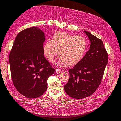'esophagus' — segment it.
<instances>
[{
	"mask_svg": "<svg viewBox=\"0 0 121 121\" xmlns=\"http://www.w3.org/2000/svg\"><path fill=\"white\" fill-rule=\"evenodd\" d=\"M55 71H56V72L57 73V74H60V73H61V71L60 69H58L57 68H56L55 69Z\"/></svg>",
	"mask_w": 121,
	"mask_h": 121,
	"instance_id": "1",
	"label": "esophagus"
}]
</instances>
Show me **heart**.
Returning a JSON list of instances; mask_svg holds the SVG:
<instances>
[{"mask_svg": "<svg viewBox=\"0 0 121 121\" xmlns=\"http://www.w3.org/2000/svg\"><path fill=\"white\" fill-rule=\"evenodd\" d=\"M86 40L81 36H74L67 33L57 32L52 42H46L43 46V53L50 62H53L58 54L61 65L71 67L81 60L87 49Z\"/></svg>", "mask_w": 121, "mask_h": 121, "instance_id": "b5f03b06", "label": "heart"}]
</instances>
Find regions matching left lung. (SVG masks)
Segmentation results:
<instances>
[{"instance_id": "obj_1", "label": "left lung", "mask_w": 121, "mask_h": 121, "mask_svg": "<svg viewBox=\"0 0 121 121\" xmlns=\"http://www.w3.org/2000/svg\"><path fill=\"white\" fill-rule=\"evenodd\" d=\"M90 41L89 50L78 63L69 69V78L64 86L67 94L82 99L92 95L101 82L108 61V55L102 40L84 31Z\"/></svg>"}]
</instances>
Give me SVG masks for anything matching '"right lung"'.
<instances>
[{
    "mask_svg": "<svg viewBox=\"0 0 121 121\" xmlns=\"http://www.w3.org/2000/svg\"><path fill=\"white\" fill-rule=\"evenodd\" d=\"M45 39L44 34L38 28L26 29L17 35L10 50L13 83L27 98L41 96L47 88V79L55 71L44 56Z\"/></svg>",
    "mask_w": 121,
    "mask_h": 121,
    "instance_id": "add662e5",
    "label": "right lung"
}]
</instances>
